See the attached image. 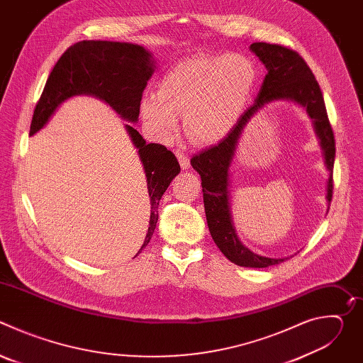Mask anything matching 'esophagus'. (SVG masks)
Here are the masks:
<instances>
[{
    "label": "esophagus",
    "mask_w": 363,
    "mask_h": 363,
    "mask_svg": "<svg viewBox=\"0 0 363 363\" xmlns=\"http://www.w3.org/2000/svg\"><path fill=\"white\" fill-rule=\"evenodd\" d=\"M175 155H177V158H178V161H179V164H181V168H182V169H188V168H189V158H188V155H186L185 152L179 150V149H177Z\"/></svg>",
    "instance_id": "34e87169"
}]
</instances>
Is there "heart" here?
Segmentation results:
<instances>
[{
    "mask_svg": "<svg viewBox=\"0 0 363 363\" xmlns=\"http://www.w3.org/2000/svg\"><path fill=\"white\" fill-rule=\"evenodd\" d=\"M255 80L257 66L244 55L195 56L171 67L157 93L143 96L140 115L161 139L177 132L184 115L185 132L195 143H216L237 125Z\"/></svg>",
    "mask_w": 363,
    "mask_h": 363,
    "instance_id": "obj_1",
    "label": "heart"
}]
</instances>
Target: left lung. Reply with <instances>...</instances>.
I'll use <instances>...</instances> for the list:
<instances>
[{
	"label": "left lung",
	"instance_id": "left-lung-1",
	"mask_svg": "<svg viewBox=\"0 0 363 363\" xmlns=\"http://www.w3.org/2000/svg\"><path fill=\"white\" fill-rule=\"evenodd\" d=\"M250 48L267 69V74L254 105L240 116L237 125L223 140L194 155L191 165L201 177L206 223H208L211 237L221 252L237 266L264 269L280 264L286 258L258 255L242 245L235 234L230 211L228 169L247 123L258 109L274 100H293L306 108V112L313 121L315 132L320 140L325 164L329 171L326 195L329 202L332 201L333 194V164L336 147L320 86L303 57L297 51L280 44L252 43Z\"/></svg>",
	"mask_w": 363,
	"mask_h": 363
}]
</instances>
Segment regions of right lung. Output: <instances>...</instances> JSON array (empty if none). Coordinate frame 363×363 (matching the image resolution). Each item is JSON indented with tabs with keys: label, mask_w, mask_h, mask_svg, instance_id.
Returning <instances> with one entry per match:
<instances>
[{
	"label": "right lung",
	"mask_w": 363,
	"mask_h": 363,
	"mask_svg": "<svg viewBox=\"0 0 363 363\" xmlns=\"http://www.w3.org/2000/svg\"><path fill=\"white\" fill-rule=\"evenodd\" d=\"M155 72L150 53L130 43L83 40L70 45L51 70L34 109L30 135L38 132L65 100L76 94H90L111 105L123 119L138 122L142 93ZM138 147L146 174L150 218L145 248L158 223V205L181 167L175 155L160 143H146L140 133L126 125Z\"/></svg>",
	"instance_id": "right-lung-1"
}]
</instances>
